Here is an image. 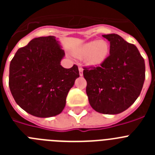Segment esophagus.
Masks as SVG:
<instances>
[{
  "label": "esophagus",
  "instance_id": "34e87169",
  "mask_svg": "<svg viewBox=\"0 0 155 155\" xmlns=\"http://www.w3.org/2000/svg\"><path fill=\"white\" fill-rule=\"evenodd\" d=\"M83 71H84V69L81 67H79V74H80V76H83Z\"/></svg>",
  "mask_w": 155,
  "mask_h": 155
}]
</instances>
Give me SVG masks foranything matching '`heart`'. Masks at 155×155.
I'll return each mask as SVG.
<instances>
[{"label": "heart", "mask_w": 155, "mask_h": 155, "mask_svg": "<svg viewBox=\"0 0 155 155\" xmlns=\"http://www.w3.org/2000/svg\"><path fill=\"white\" fill-rule=\"evenodd\" d=\"M109 46L105 40H93L82 44L75 51L78 57L84 59L88 65L96 66L102 64L107 58Z\"/></svg>", "instance_id": "heart-1"}]
</instances>
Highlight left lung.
Instances as JSON below:
<instances>
[{
  "mask_svg": "<svg viewBox=\"0 0 155 155\" xmlns=\"http://www.w3.org/2000/svg\"><path fill=\"white\" fill-rule=\"evenodd\" d=\"M102 36L110 42L109 56L100 67L84 68L86 93L96 112L119 114L140 94L145 79L144 60L136 46L117 34Z\"/></svg>",
  "mask_w": 155,
  "mask_h": 155,
  "instance_id": "8db88e82",
  "label": "left lung"
}]
</instances>
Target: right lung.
Segmentation results:
<instances>
[{"label": "right lung", "mask_w": 155, "mask_h": 155, "mask_svg": "<svg viewBox=\"0 0 155 155\" xmlns=\"http://www.w3.org/2000/svg\"><path fill=\"white\" fill-rule=\"evenodd\" d=\"M64 50L55 36L38 37L18 50L9 68V87L16 103L36 117L64 110L70 89L79 78L78 66L61 65Z\"/></svg>", "instance_id": "add662e5"}]
</instances>
